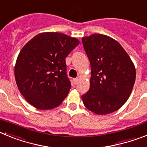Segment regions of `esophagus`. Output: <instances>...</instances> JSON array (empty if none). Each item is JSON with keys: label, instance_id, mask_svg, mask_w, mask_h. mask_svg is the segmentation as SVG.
<instances>
[{"label": "esophagus", "instance_id": "1", "mask_svg": "<svg viewBox=\"0 0 147 147\" xmlns=\"http://www.w3.org/2000/svg\"><path fill=\"white\" fill-rule=\"evenodd\" d=\"M79 79H78V78H76V79H74V80H73V82L74 83L75 85H76V84H77L78 82H79Z\"/></svg>", "mask_w": 147, "mask_h": 147}]
</instances>
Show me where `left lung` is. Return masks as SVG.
Returning a JSON list of instances; mask_svg holds the SVG:
<instances>
[{
	"instance_id": "8db88e82",
	"label": "left lung",
	"mask_w": 147,
	"mask_h": 147,
	"mask_svg": "<svg viewBox=\"0 0 147 147\" xmlns=\"http://www.w3.org/2000/svg\"><path fill=\"white\" fill-rule=\"evenodd\" d=\"M90 63V89L82 96L88 110L97 115L111 113L124 105L136 81V67L118 41L102 34L82 38Z\"/></svg>"
}]
</instances>
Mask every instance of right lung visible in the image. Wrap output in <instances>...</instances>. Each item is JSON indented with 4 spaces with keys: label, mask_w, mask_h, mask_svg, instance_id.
<instances>
[{
    "label": "right lung",
    "mask_w": 147,
    "mask_h": 147,
    "mask_svg": "<svg viewBox=\"0 0 147 147\" xmlns=\"http://www.w3.org/2000/svg\"><path fill=\"white\" fill-rule=\"evenodd\" d=\"M79 40L59 32H42L23 47L17 58V85L27 102L39 110L58 107L71 89L65 58Z\"/></svg>",
    "instance_id": "add662e5"
}]
</instances>
